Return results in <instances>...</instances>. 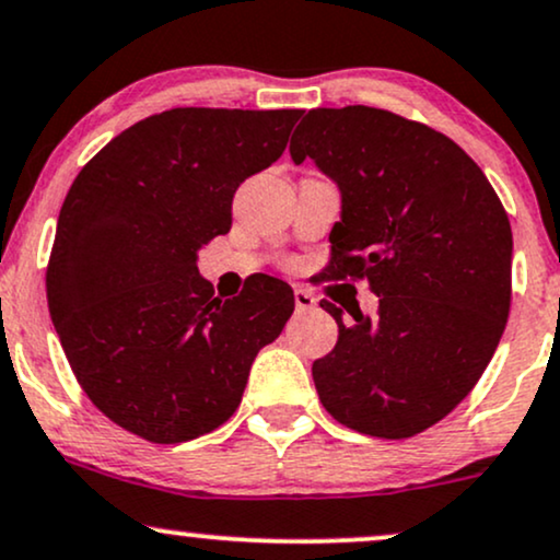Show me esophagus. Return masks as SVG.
Returning <instances> with one entry per match:
<instances>
[{
	"mask_svg": "<svg viewBox=\"0 0 560 560\" xmlns=\"http://www.w3.org/2000/svg\"><path fill=\"white\" fill-rule=\"evenodd\" d=\"M294 305L302 313V310H313L315 307V298L307 292L305 287H294Z\"/></svg>",
	"mask_w": 560,
	"mask_h": 560,
	"instance_id": "obj_1",
	"label": "esophagus"
}]
</instances>
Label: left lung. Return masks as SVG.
Wrapping results in <instances>:
<instances>
[{
  "instance_id": "obj_1",
  "label": "left lung",
  "mask_w": 560,
  "mask_h": 560,
  "mask_svg": "<svg viewBox=\"0 0 560 560\" xmlns=\"http://www.w3.org/2000/svg\"><path fill=\"white\" fill-rule=\"evenodd\" d=\"M341 190L328 279L368 281L381 305L320 307L339 323L313 362L320 404L386 441L441 422L488 368L511 310V224L480 166L433 127L373 106L313 109L289 143Z\"/></svg>"
}]
</instances>
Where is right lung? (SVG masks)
Returning <instances> with one entry per match:
<instances>
[{
	"label": "right lung",
	"instance_id": "1",
	"mask_svg": "<svg viewBox=\"0 0 560 560\" xmlns=\"http://www.w3.org/2000/svg\"><path fill=\"white\" fill-rule=\"evenodd\" d=\"M300 114H153L72 182L46 300L80 388L127 433L182 443L224 425L255 354L287 326L292 287L255 273L240 298L221 302L195 260L229 232L237 187L284 153Z\"/></svg>",
	"mask_w": 560,
	"mask_h": 560
}]
</instances>
